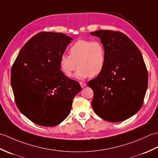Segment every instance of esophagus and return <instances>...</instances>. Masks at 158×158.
Listing matches in <instances>:
<instances>
[{
  "instance_id": "esophagus-1",
  "label": "esophagus",
  "mask_w": 158,
  "mask_h": 158,
  "mask_svg": "<svg viewBox=\"0 0 158 158\" xmlns=\"http://www.w3.org/2000/svg\"><path fill=\"white\" fill-rule=\"evenodd\" d=\"M80 85L81 86V88H84V87L86 86V83L85 82H83V81H80Z\"/></svg>"
}]
</instances>
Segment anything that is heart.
Returning <instances> with one entry per match:
<instances>
[{
	"label": "heart",
	"instance_id": "obj_1",
	"mask_svg": "<svg viewBox=\"0 0 158 158\" xmlns=\"http://www.w3.org/2000/svg\"><path fill=\"white\" fill-rule=\"evenodd\" d=\"M69 52L70 55L64 53L59 60L60 70L67 77L71 76L77 66L75 77L79 79L98 76L105 69L106 51L101 41L79 40L70 47Z\"/></svg>",
	"mask_w": 158,
	"mask_h": 158
}]
</instances>
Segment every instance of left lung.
<instances>
[{
  "label": "left lung",
  "instance_id": "left-lung-1",
  "mask_svg": "<svg viewBox=\"0 0 158 158\" xmlns=\"http://www.w3.org/2000/svg\"><path fill=\"white\" fill-rule=\"evenodd\" d=\"M90 35L99 37L106 51L105 69L88 83L94 92L92 108L103 119L122 122L143 106L148 85L143 56L122 32L100 30Z\"/></svg>",
  "mask_w": 158,
  "mask_h": 158
}]
</instances>
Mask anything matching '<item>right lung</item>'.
I'll use <instances>...</instances> for the list:
<instances>
[{
  "instance_id": "1",
  "label": "right lung",
  "mask_w": 158,
  "mask_h": 158,
  "mask_svg": "<svg viewBox=\"0 0 158 158\" xmlns=\"http://www.w3.org/2000/svg\"><path fill=\"white\" fill-rule=\"evenodd\" d=\"M72 40L62 33L39 32L23 46L12 66L11 84L17 106L37 125L61 123L81 90L79 82L60 70V57Z\"/></svg>"
}]
</instances>
